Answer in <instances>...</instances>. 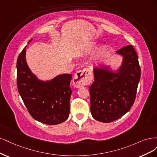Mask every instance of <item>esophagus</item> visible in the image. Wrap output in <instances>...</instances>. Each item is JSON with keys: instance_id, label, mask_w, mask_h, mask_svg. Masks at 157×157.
I'll return each mask as SVG.
<instances>
[{"instance_id": "obj_1", "label": "esophagus", "mask_w": 157, "mask_h": 157, "mask_svg": "<svg viewBox=\"0 0 157 157\" xmlns=\"http://www.w3.org/2000/svg\"><path fill=\"white\" fill-rule=\"evenodd\" d=\"M93 79L92 72L89 69H83L79 70L75 74L73 79V83L75 87L79 88L87 85L91 83Z\"/></svg>"}]
</instances>
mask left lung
Segmentation results:
<instances>
[{
  "label": "left lung",
  "mask_w": 157,
  "mask_h": 157,
  "mask_svg": "<svg viewBox=\"0 0 157 157\" xmlns=\"http://www.w3.org/2000/svg\"><path fill=\"white\" fill-rule=\"evenodd\" d=\"M117 53L123 56L119 73L108 71L104 66L94 68V82L89 87L90 112L94 119L103 123L117 120L131 109L141 76L138 57L132 45Z\"/></svg>",
  "instance_id": "8db88e82"
}]
</instances>
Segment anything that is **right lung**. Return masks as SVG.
Wrapping results in <instances>:
<instances>
[{
  "mask_svg": "<svg viewBox=\"0 0 157 157\" xmlns=\"http://www.w3.org/2000/svg\"><path fill=\"white\" fill-rule=\"evenodd\" d=\"M25 48L17 60V86L29 113L39 122L53 125L67 120L70 113L72 74L59 75L43 82L37 79L25 59Z\"/></svg>",
  "mask_w": 157,
  "mask_h": 157,
  "instance_id": "right-lung-1",
  "label": "right lung"
}]
</instances>
